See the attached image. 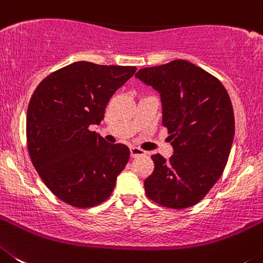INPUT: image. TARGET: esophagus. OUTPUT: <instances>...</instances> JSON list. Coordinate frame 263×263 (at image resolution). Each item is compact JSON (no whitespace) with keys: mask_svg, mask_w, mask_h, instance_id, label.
I'll use <instances>...</instances> for the list:
<instances>
[{"mask_svg":"<svg viewBox=\"0 0 263 263\" xmlns=\"http://www.w3.org/2000/svg\"><path fill=\"white\" fill-rule=\"evenodd\" d=\"M144 155H145V152H144L143 149L136 148V146H132L131 148V157L136 158V157H140V156H144Z\"/></svg>","mask_w":263,"mask_h":263,"instance_id":"obj_1","label":"esophagus"}]
</instances>
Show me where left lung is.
Masks as SVG:
<instances>
[{"mask_svg":"<svg viewBox=\"0 0 263 263\" xmlns=\"http://www.w3.org/2000/svg\"><path fill=\"white\" fill-rule=\"evenodd\" d=\"M135 77L160 94L173 146L172 157L152 156L146 195L165 207H191L211 190L228 161L235 136L228 93L214 76L186 60L143 68Z\"/></svg>","mask_w":263,"mask_h":263,"instance_id":"1","label":"left lung"}]
</instances>
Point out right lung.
I'll use <instances>...</instances> for the list:
<instances>
[{
	"label": "right lung",
	"mask_w": 263,
	"mask_h": 263,
	"mask_svg": "<svg viewBox=\"0 0 263 263\" xmlns=\"http://www.w3.org/2000/svg\"><path fill=\"white\" fill-rule=\"evenodd\" d=\"M135 67L77 61L37 85L28 103V153L42 181L59 199L87 208L105 202L129 160L124 144L106 143L90 126Z\"/></svg>",
	"instance_id": "1"
}]
</instances>
